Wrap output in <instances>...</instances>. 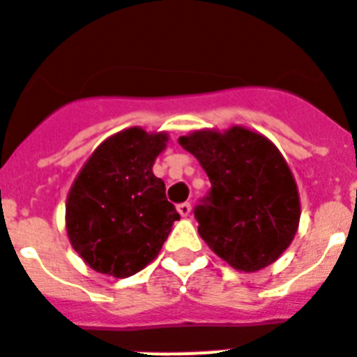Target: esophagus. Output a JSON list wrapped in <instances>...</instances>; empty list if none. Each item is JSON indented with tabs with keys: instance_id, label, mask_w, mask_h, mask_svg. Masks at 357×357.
Segmentation results:
<instances>
[{
	"instance_id": "1",
	"label": "esophagus",
	"mask_w": 357,
	"mask_h": 357,
	"mask_svg": "<svg viewBox=\"0 0 357 357\" xmlns=\"http://www.w3.org/2000/svg\"><path fill=\"white\" fill-rule=\"evenodd\" d=\"M178 212L183 215V218H188L190 212H192V206H190V203H181V205H178Z\"/></svg>"
}]
</instances>
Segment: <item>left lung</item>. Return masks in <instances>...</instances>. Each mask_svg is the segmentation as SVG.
<instances>
[{"label": "left lung", "instance_id": "8db88e82", "mask_svg": "<svg viewBox=\"0 0 357 357\" xmlns=\"http://www.w3.org/2000/svg\"><path fill=\"white\" fill-rule=\"evenodd\" d=\"M178 143L211 179L208 203L194 211L203 241L239 272L272 265L292 243L301 215L298 185L278 146L241 125L194 130Z\"/></svg>", "mask_w": 357, "mask_h": 357}]
</instances>
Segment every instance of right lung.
Masks as SVG:
<instances>
[{"label":"right lung","mask_w":357,"mask_h":357,"mask_svg":"<svg viewBox=\"0 0 357 357\" xmlns=\"http://www.w3.org/2000/svg\"><path fill=\"white\" fill-rule=\"evenodd\" d=\"M167 132L125 128L107 137L74 179L65 205L72 248L100 274L128 278L160 254L174 221L163 179L152 172Z\"/></svg>","instance_id":"obj_1"}]
</instances>
